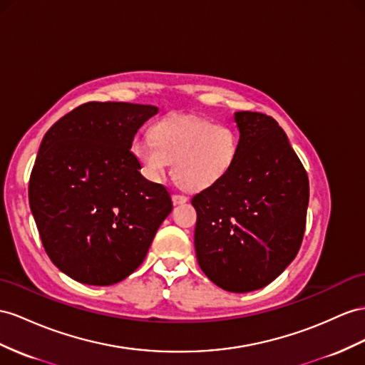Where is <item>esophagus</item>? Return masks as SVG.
I'll return each mask as SVG.
<instances>
[{"instance_id": "obj_1", "label": "esophagus", "mask_w": 365, "mask_h": 365, "mask_svg": "<svg viewBox=\"0 0 365 365\" xmlns=\"http://www.w3.org/2000/svg\"><path fill=\"white\" fill-rule=\"evenodd\" d=\"M173 202H174V205H180V203L188 202V197H186L185 194H174L173 195Z\"/></svg>"}]
</instances>
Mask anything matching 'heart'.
<instances>
[{"instance_id":"heart-1","label":"heart","mask_w":365,"mask_h":365,"mask_svg":"<svg viewBox=\"0 0 365 365\" xmlns=\"http://www.w3.org/2000/svg\"><path fill=\"white\" fill-rule=\"evenodd\" d=\"M239 133L227 123L192 115H173L151 128V140L137 138L133 154L149 180H162L173 163V177L186 191L220 183L236 165Z\"/></svg>"}]
</instances>
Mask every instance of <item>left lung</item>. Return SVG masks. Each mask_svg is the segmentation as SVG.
Listing matches in <instances>:
<instances>
[{
	"label": "left lung",
	"instance_id": "obj_1",
	"mask_svg": "<svg viewBox=\"0 0 365 365\" xmlns=\"http://www.w3.org/2000/svg\"><path fill=\"white\" fill-rule=\"evenodd\" d=\"M240 148L220 183L195 194L194 245L202 272L232 293L264 288L302 244L310 186L277 121L236 112Z\"/></svg>",
	"mask_w": 365,
	"mask_h": 365
}]
</instances>
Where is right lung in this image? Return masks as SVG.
Returning <instances> with one entry per match:
<instances>
[{
    "mask_svg": "<svg viewBox=\"0 0 365 365\" xmlns=\"http://www.w3.org/2000/svg\"><path fill=\"white\" fill-rule=\"evenodd\" d=\"M151 105L89 101L43 137L29 180V203L46 253L64 274L112 285L143 262L173 210L166 186L146 180L130 151L157 114Z\"/></svg>",
    "mask_w": 365,
    "mask_h": 365,
    "instance_id": "add662e5",
    "label": "right lung"
}]
</instances>
